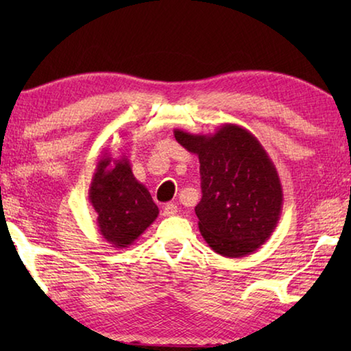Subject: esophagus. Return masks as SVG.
Wrapping results in <instances>:
<instances>
[{"label": "esophagus", "instance_id": "34e87169", "mask_svg": "<svg viewBox=\"0 0 351 351\" xmlns=\"http://www.w3.org/2000/svg\"><path fill=\"white\" fill-rule=\"evenodd\" d=\"M178 213V206L173 203H169L165 204L164 207V217H173Z\"/></svg>", "mask_w": 351, "mask_h": 351}]
</instances>
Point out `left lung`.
Wrapping results in <instances>:
<instances>
[{"instance_id": "1", "label": "left lung", "mask_w": 351, "mask_h": 351, "mask_svg": "<svg viewBox=\"0 0 351 351\" xmlns=\"http://www.w3.org/2000/svg\"><path fill=\"white\" fill-rule=\"evenodd\" d=\"M173 133L199 159L203 197L195 213L207 245L229 258L257 251L274 232L283 206L280 178L263 145L235 123L213 134Z\"/></svg>"}]
</instances>
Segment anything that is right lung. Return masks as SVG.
Masks as SVG:
<instances>
[{
    "mask_svg": "<svg viewBox=\"0 0 351 351\" xmlns=\"http://www.w3.org/2000/svg\"><path fill=\"white\" fill-rule=\"evenodd\" d=\"M90 203L97 213V228L111 247L123 249L144 234L159 215L144 184L136 180L128 158L100 156L90 186Z\"/></svg>",
    "mask_w": 351,
    "mask_h": 351,
    "instance_id": "right-lung-1",
    "label": "right lung"
}]
</instances>
